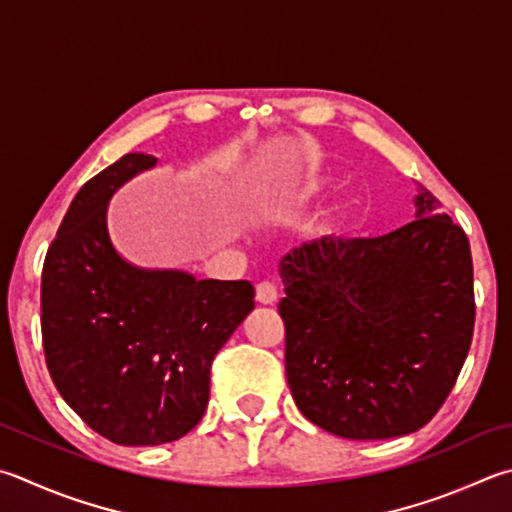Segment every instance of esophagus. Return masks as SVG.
Wrapping results in <instances>:
<instances>
[{
	"instance_id": "1",
	"label": "esophagus",
	"mask_w": 512,
	"mask_h": 512,
	"mask_svg": "<svg viewBox=\"0 0 512 512\" xmlns=\"http://www.w3.org/2000/svg\"><path fill=\"white\" fill-rule=\"evenodd\" d=\"M257 302L259 304H275L277 302V286L273 282H259L257 284Z\"/></svg>"
}]
</instances>
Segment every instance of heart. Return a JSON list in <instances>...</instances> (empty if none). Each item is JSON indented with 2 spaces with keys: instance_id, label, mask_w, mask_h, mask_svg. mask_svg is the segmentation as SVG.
I'll return each instance as SVG.
<instances>
[{
  "instance_id": "1",
  "label": "heart",
  "mask_w": 512,
  "mask_h": 512,
  "mask_svg": "<svg viewBox=\"0 0 512 512\" xmlns=\"http://www.w3.org/2000/svg\"><path fill=\"white\" fill-rule=\"evenodd\" d=\"M329 185H331V181L327 179V176H313V179L304 181L300 188L291 192L288 201H291V203H306V201H311L315 197H322V194L329 190Z\"/></svg>"
}]
</instances>
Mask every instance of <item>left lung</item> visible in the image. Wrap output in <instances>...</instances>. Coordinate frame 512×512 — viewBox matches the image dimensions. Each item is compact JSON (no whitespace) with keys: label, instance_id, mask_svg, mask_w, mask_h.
Listing matches in <instances>:
<instances>
[{"label":"left lung","instance_id":"obj_1","mask_svg":"<svg viewBox=\"0 0 512 512\" xmlns=\"http://www.w3.org/2000/svg\"><path fill=\"white\" fill-rule=\"evenodd\" d=\"M383 237H322L282 257L277 309L300 412L342 439H392L441 410L475 329L470 241L421 185Z\"/></svg>","mask_w":512,"mask_h":512}]
</instances>
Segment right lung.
<instances>
[{
  "label": "right lung",
  "instance_id": "add662e5",
  "mask_svg": "<svg viewBox=\"0 0 512 512\" xmlns=\"http://www.w3.org/2000/svg\"><path fill=\"white\" fill-rule=\"evenodd\" d=\"M125 154L82 185L42 268V345L60 396L118 445L181 439L208 407L210 367L246 315V280H197L125 262L107 232V203L150 170Z\"/></svg>",
  "mask_w": 512,
  "mask_h": 512
}]
</instances>
